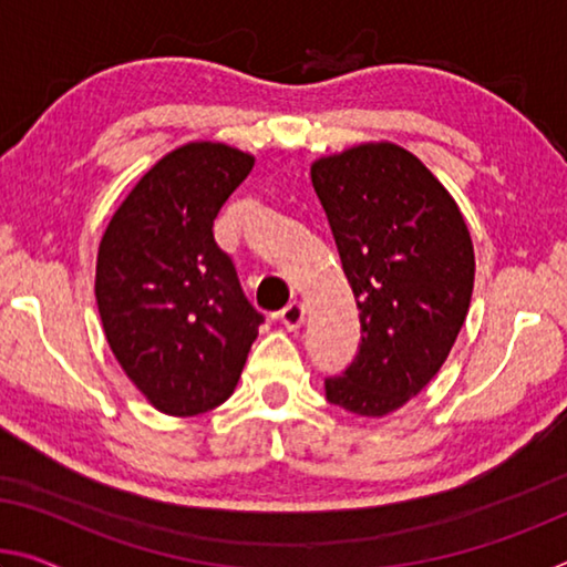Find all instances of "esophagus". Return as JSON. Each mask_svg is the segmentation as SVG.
Returning a JSON list of instances; mask_svg holds the SVG:
<instances>
[{
	"mask_svg": "<svg viewBox=\"0 0 567 567\" xmlns=\"http://www.w3.org/2000/svg\"><path fill=\"white\" fill-rule=\"evenodd\" d=\"M280 320L287 330H298L305 322V305L300 300H292L287 308L280 312Z\"/></svg>",
	"mask_w": 567,
	"mask_h": 567,
	"instance_id": "1",
	"label": "esophagus"
}]
</instances>
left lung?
<instances>
[{"label":"left lung","mask_w":567,"mask_h":567,"mask_svg":"<svg viewBox=\"0 0 567 567\" xmlns=\"http://www.w3.org/2000/svg\"><path fill=\"white\" fill-rule=\"evenodd\" d=\"M361 310V348L326 379L330 403L383 419L444 365L470 312L474 247L454 196L396 143H361L310 166Z\"/></svg>","instance_id":"left-lung-1"}]
</instances>
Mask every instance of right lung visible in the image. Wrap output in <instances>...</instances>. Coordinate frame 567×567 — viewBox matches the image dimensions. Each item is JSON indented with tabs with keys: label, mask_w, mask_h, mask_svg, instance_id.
<instances>
[{
	"label": "right lung",
	"mask_w": 567,
	"mask_h": 567,
	"mask_svg": "<svg viewBox=\"0 0 567 567\" xmlns=\"http://www.w3.org/2000/svg\"><path fill=\"white\" fill-rule=\"evenodd\" d=\"M251 166L255 156L227 143H184L141 176L97 247L95 300L107 346L168 416L227 401L265 320L214 241V219Z\"/></svg>",
	"instance_id": "1"
}]
</instances>
